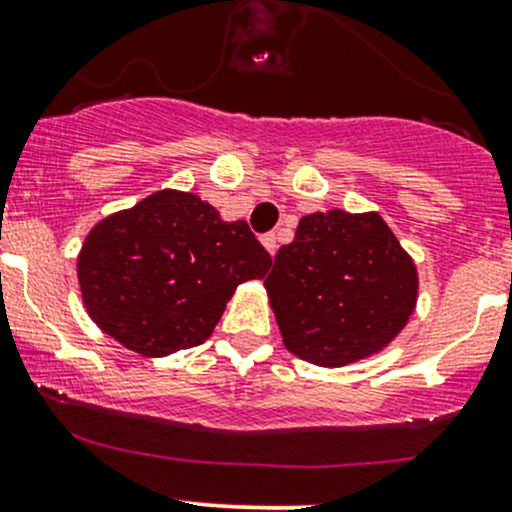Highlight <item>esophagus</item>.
<instances>
[{
    "label": "esophagus",
    "instance_id": "34e87169",
    "mask_svg": "<svg viewBox=\"0 0 512 512\" xmlns=\"http://www.w3.org/2000/svg\"><path fill=\"white\" fill-rule=\"evenodd\" d=\"M261 244L266 246V251H268V254L273 256V254H276V249H278V236L273 234V232L263 234V236H261Z\"/></svg>",
    "mask_w": 512,
    "mask_h": 512
}]
</instances>
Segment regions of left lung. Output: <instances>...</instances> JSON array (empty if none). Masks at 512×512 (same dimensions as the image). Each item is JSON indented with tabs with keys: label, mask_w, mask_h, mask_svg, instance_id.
<instances>
[{
	"label": "left lung",
	"mask_w": 512,
	"mask_h": 512,
	"mask_svg": "<svg viewBox=\"0 0 512 512\" xmlns=\"http://www.w3.org/2000/svg\"><path fill=\"white\" fill-rule=\"evenodd\" d=\"M266 290L295 356L344 366L381 351L408 324L417 271L381 214L329 210L300 219Z\"/></svg>",
	"instance_id": "8db88e82"
}]
</instances>
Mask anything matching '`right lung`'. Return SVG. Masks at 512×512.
Instances as JSON below:
<instances>
[{"label":"right lung","instance_id":"right-lung-1","mask_svg":"<svg viewBox=\"0 0 512 512\" xmlns=\"http://www.w3.org/2000/svg\"><path fill=\"white\" fill-rule=\"evenodd\" d=\"M271 254L244 219L222 222L192 192L161 190L102 219L82 246V300L100 329L144 356L210 339L236 285L266 276Z\"/></svg>","mask_w":512,"mask_h":512}]
</instances>
